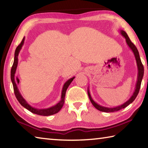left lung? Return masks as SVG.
<instances>
[{"instance_id":"1","label":"left lung","mask_w":148,"mask_h":148,"mask_svg":"<svg viewBox=\"0 0 148 148\" xmlns=\"http://www.w3.org/2000/svg\"><path fill=\"white\" fill-rule=\"evenodd\" d=\"M119 31H120V33H121V34L125 38V41H126L127 46H128L129 48L131 49V51H132V53H133L135 59H136L137 69H138L137 80H136V86H135L134 91L133 92V94H132V96L130 97V99L128 100V101H127L126 102H124L123 104L119 105V106H117L116 107H112V108L103 106L99 104H97V102H95L91 97V93H90V91H89V88L88 87V89H87V93H88L89 98L90 99V101H91L92 104L93 105L95 108H96L97 110H99V111L108 112H108H116V111H118V110H119L124 108L127 107L128 105L131 104L132 102L134 101V99H136V97H137V95L139 92L140 86H141V82H142V78H143V76H144V66L141 62V59H140L138 51L137 48L136 47V46H135L133 44V43H132V42L131 41V40L129 39L128 35H127V34L125 32V31H123V30H120Z\"/></svg>"}]
</instances>
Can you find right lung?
<instances>
[{
  "label": "right lung",
  "instance_id": "add662e5",
  "mask_svg": "<svg viewBox=\"0 0 148 148\" xmlns=\"http://www.w3.org/2000/svg\"><path fill=\"white\" fill-rule=\"evenodd\" d=\"M24 41H25V37L22 40L21 42L18 46L16 47V51H15L14 53V61L13 65H12V69H11V81L12 82V84H13L14 87V91L15 95H16V98L17 101L21 104V106H23L24 108H25L26 109L29 110L30 112H31L32 113L37 114V115H40V116H51V115L56 114L61 110L62 107L63 106V104L64 103V97H65V94H66V89L68 88L70 84H71V82L73 81V79L75 78V77H72L71 78L67 80V81L65 82L63 85V87H62V91H61V100L59 102L54 105L53 106H51L49 108H43V109H39L36 108L32 107L31 106L28 102H27L25 99L23 97H22L21 94L20 93L19 90L17 87V83L16 81V69L17 67V64H18V56L19 53L21 49L23 47L24 44Z\"/></svg>",
  "mask_w": 148,
  "mask_h": 148
}]
</instances>
